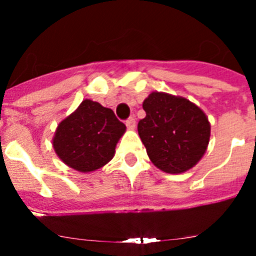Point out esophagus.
<instances>
[{
    "instance_id": "34e87169",
    "label": "esophagus",
    "mask_w": 256,
    "mask_h": 256,
    "mask_svg": "<svg viewBox=\"0 0 256 256\" xmlns=\"http://www.w3.org/2000/svg\"><path fill=\"white\" fill-rule=\"evenodd\" d=\"M126 128H128V130H134L136 128V119L134 118H130V119H126Z\"/></svg>"
}]
</instances>
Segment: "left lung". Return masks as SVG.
<instances>
[{
	"label": "left lung",
	"mask_w": 256,
	"mask_h": 256,
	"mask_svg": "<svg viewBox=\"0 0 256 256\" xmlns=\"http://www.w3.org/2000/svg\"><path fill=\"white\" fill-rule=\"evenodd\" d=\"M146 116L138 134L152 164L178 174L195 166L210 140V123L198 106L180 96L151 92L142 104Z\"/></svg>",
	"instance_id": "left-lung-1"
}]
</instances>
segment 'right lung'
<instances>
[{
    "label": "right lung",
    "mask_w": 256,
    "mask_h": 256,
    "mask_svg": "<svg viewBox=\"0 0 256 256\" xmlns=\"http://www.w3.org/2000/svg\"><path fill=\"white\" fill-rule=\"evenodd\" d=\"M126 126L112 108L92 100H83L56 128L52 144L68 166L82 173L102 168L114 158L118 141Z\"/></svg>",
    "instance_id": "obj_1"
}]
</instances>
